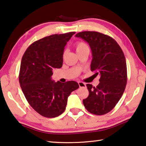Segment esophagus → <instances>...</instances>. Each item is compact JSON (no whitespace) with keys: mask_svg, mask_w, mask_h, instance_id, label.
Here are the masks:
<instances>
[{"mask_svg":"<svg viewBox=\"0 0 146 146\" xmlns=\"http://www.w3.org/2000/svg\"><path fill=\"white\" fill-rule=\"evenodd\" d=\"M78 85H79L80 88H84L86 87V84L82 82H78Z\"/></svg>","mask_w":146,"mask_h":146,"instance_id":"1","label":"esophagus"}]
</instances>
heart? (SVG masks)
I'll list each match as a JSON object with an SVG mask.
<instances>
[{
  "instance_id": "obj_1",
  "label": "heart",
  "mask_w": 146,
  "mask_h": 146,
  "mask_svg": "<svg viewBox=\"0 0 146 146\" xmlns=\"http://www.w3.org/2000/svg\"><path fill=\"white\" fill-rule=\"evenodd\" d=\"M88 48L86 44L84 41H78V42L76 44V50L77 52L80 51V50H82L84 48Z\"/></svg>"
}]
</instances>
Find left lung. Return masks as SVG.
Masks as SVG:
<instances>
[{
	"label": "left lung",
	"instance_id": "1",
	"mask_svg": "<svg viewBox=\"0 0 146 146\" xmlns=\"http://www.w3.org/2000/svg\"><path fill=\"white\" fill-rule=\"evenodd\" d=\"M75 36L89 43L92 52L91 71L101 76L96 87L86 84L89 96L83 99V104L92 114H107L119 101L127 84V64L123 50L114 39L100 32L84 31Z\"/></svg>",
	"mask_w": 146,
	"mask_h": 146
}]
</instances>
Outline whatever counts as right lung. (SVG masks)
I'll use <instances>...</instances> for the list:
<instances>
[{
	"instance_id": "right-lung-1",
	"label": "right lung",
	"mask_w": 146,
	"mask_h": 146,
	"mask_svg": "<svg viewBox=\"0 0 146 146\" xmlns=\"http://www.w3.org/2000/svg\"><path fill=\"white\" fill-rule=\"evenodd\" d=\"M75 32L53 34L34 41L27 48L21 63L19 80L28 103L38 114L55 117L66 110L68 98L78 88L73 80H52V70L61 68L67 42Z\"/></svg>"
}]
</instances>
